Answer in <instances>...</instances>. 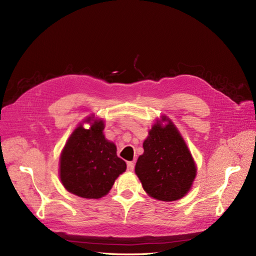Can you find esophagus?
<instances>
[{
  "mask_svg": "<svg viewBox=\"0 0 256 256\" xmlns=\"http://www.w3.org/2000/svg\"><path fill=\"white\" fill-rule=\"evenodd\" d=\"M127 170L129 172H132L134 170V164L132 161H129V162H127Z\"/></svg>",
  "mask_w": 256,
  "mask_h": 256,
  "instance_id": "34e87169",
  "label": "esophagus"
}]
</instances>
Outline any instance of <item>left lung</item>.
<instances>
[{"instance_id": "left-lung-1", "label": "left lung", "mask_w": 256, "mask_h": 256, "mask_svg": "<svg viewBox=\"0 0 256 256\" xmlns=\"http://www.w3.org/2000/svg\"><path fill=\"white\" fill-rule=\"evenodd\" d=\"M152 127L143 143L144 152L136 164V174L150 196L166 202L182 198L196 175L191 152L174 124L166 116Z\"/></svg>"}]
</instances>
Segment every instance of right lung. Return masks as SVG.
<instances>
[{
  "instance_id": "1",
  "label": "right lung",
  "mask_w": 256,
  "mask_h": 256,
  "mask_svg": "<svg viewBox=\"0 0 256 256\" xmlns=\"http://www.w3.org/2000/svg\"><path fill=\"white\" fill-rule=\"evenodd\" d=\"M90 118L86 122H90ZM104 122H92L74 129L62 152L60 177L67 191L84 198H100L108 194L126 162L116 154V146L104 136Z\"/></svg>"
}]
</instances>
